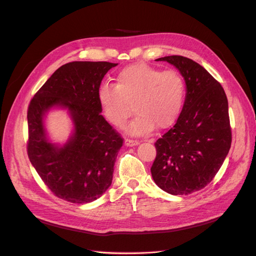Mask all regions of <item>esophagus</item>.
Masks as SVG:
<instances>
[{
	"mask_svg": "<svg viewBox=\"0 0 256 256\" xmlns=\"http://www.w3.org/2000/svg\"><path fill=\"white\" fill-rule=\"evenodd\" d=\"M138 143H140V142L136 141V140H131V138H126V140H125V144L127 146H136Z\"/></svg>",
	"mask_w": 256,
	"mask_h": 256,
	"instance_id": "1",
	"label": "esophagus"
}]
</instances>
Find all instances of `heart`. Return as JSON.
Listing matches in <instances>:
<instances>
[{"label":"heart","instance_id":"heart-1","mask_svg":"<svg viewBox=\"0 0 256 256\" xmlns=\"http://www.w3.org/2000/svg\"><path fill=\"white\" fill-rule=\"evenodd\" d=\"M184 95L180 74L134 64L122 69L115 85L106 83L99 88L98 102L106 120L116 127L125 125L134 110L136 118L127 130L134 136H143L156 126H172L180 114Z\"/></svg>","mask_w":256,"mask_h":256}]
</instances>
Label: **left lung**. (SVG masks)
Instances as JSON below:
<instances>
[{
  "label": "left lung",
  "instance_id": "obj_1",
  "mask_svg": "<svg viewBox=\"0 0 256 256\" xmlns=\"http://www.w3.org/2000/svg\"><path fill=\"white\" fill-rule=\"evenodd\" d=\"M174 65L187 94L175 125L154 143V182L173 196H187L212 180L232 143L228 104L221 84L196 62L182 56L157 58Z\"/></svg>",
  "mask_w": 256,
  "mask_h": 256
}]
</instances>
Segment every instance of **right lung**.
<instances>
[{
    "instance_id": "right-lung-1",
    "label": "right lung",
    "mask_w": 256,
    "mask_h": 256,
    "mask_svg": "<svg viewBox=\"0 0 256 256\" xmlns=\"http://www.w3.org/2000/svg\"><path fill=\"white\" fill-rule=\"evenodd\" d=\"M118 64L72 62L60 66L40 88L28 109V156L54 196L84 204L102 196L112 184L115 159L124 138L104 116L98 90ZM67 108L74 134L62 148L45 136L43 116L51 107Z\"/></svg>"
}]
</instances>
